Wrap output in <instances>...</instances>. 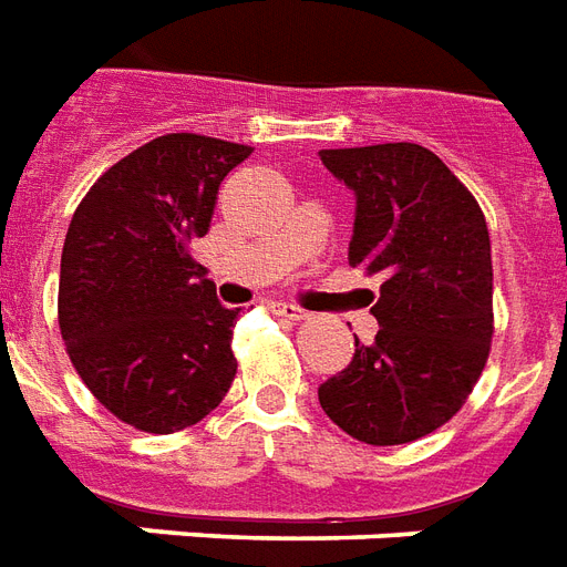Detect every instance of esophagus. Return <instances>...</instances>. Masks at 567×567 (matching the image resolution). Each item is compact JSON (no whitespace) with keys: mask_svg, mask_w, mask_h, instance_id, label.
Listing matches in <instances>:
<instances>
[{"mask_svg":"<svg viewBox=\"0 0 567 567\" xmlns=\"http://www.w3.org/2000/svg\"><path fill=\"white\" fill-rule=\"evenodd\" d=\"M272 312H276L279 318H285V321H303V318H306L303 309H300V306H295V303H276V306H272Z\"/></svg>","mask_w":567,"mask_h":567,"instance_id":"34e87169","label":"esophagus"}]
</instances>
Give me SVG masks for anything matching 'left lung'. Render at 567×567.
Here are the masks:
<instances>
[{"instance_id":"obj_1","label":"left lung","mask_w":567,"mask_h":567,"mask_svg":"<svg viewBox=\"0 0 567 567\" xmlns=\"http://www.w3.org/2000/svg\"><path fill=\"white\" fill-rule=\"evenodd\" d=\"M354 198L348 264L381 272L372 346L318 388L327 417L367 444H405L454 417L493 342L489 230L475 195L421 144L321 150Z\"/></svg>"}]
</instances>
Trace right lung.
Here are the masks:
<instances>
[{"label":"right lung","mask_w":567,"mask_h":567,"mask_svg":"<svg viewBox=\"0 0 567 567\" xmlns=\"http://www.w3.org/2000/svg\"><path fill=\"white\" fill-rule=\"evenodd\" d=\"M249 155L219 137L162 134L107 167L74 209L60 264L65 351L92 396L141 433L198 423L237 375L240 309L216 300L188 246Z\"/></svg>","instance_id":"obj_1"}]
</instances>
